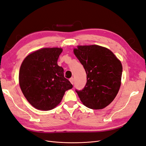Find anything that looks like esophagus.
<instances>
[{"mask_svg":"<svg viewBox=\"0 0 146 146\" xmlns=\"http://www.w3.org/2000/svg\"><path fill=\"white\" fill-rule=\"evenodd\" d=\"M69 81H70V82L72 84H74V78H70V79H69Z\"/></svg>","mask_w":146,"mask_h":146,"instance_id":"esophagus-1","label":"esophagus"}]
</instances>
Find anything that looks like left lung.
<instances>
[{
    "mask_svg": "<svg viewBox=\"0 0 146 146\" xmlns=\"http://www.w3.org/2000/svg\"><path fill=\"white\" fill-rule=\"evenodd\" d=\"M74 53L87 74V83L82 90L75 92L86 107L100 110L111 102L121 84L122 65L107 48L96 45L78 46Z\"/></svg>",
    "mask_w": 146,
    "mask_h": 146,
    "instance_id": "1",
    "label": "left lung"
}]
</instances>
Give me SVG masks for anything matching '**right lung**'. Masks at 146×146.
I'll list each match as a JSON object with an SVG mask.
<instances>
[{"label": "right lung", "instance_id": "1", "mask_svg": "<svg viewBox=\"0 0 146 146\" xmlns=\"http://www.w3.org/2000/svg\"><path fill=\"white\" fill-rule=\"evenodd\" d=\"M60 48H44L28 55L19 72V84L23 95L35 108L50 110L59 104L65 92L72 88L57 65Z\"/></svg>", "mask_w": 146, "mask_h": 146}]
</instances>
